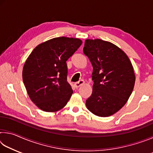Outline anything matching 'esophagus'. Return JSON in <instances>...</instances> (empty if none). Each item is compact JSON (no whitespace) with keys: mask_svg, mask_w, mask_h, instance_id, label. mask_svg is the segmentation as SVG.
I'll return each instance as SVG.
<instances>
[{"mask_svg":"<svg viewBox=\"0 0 153 153\" xmlns=\"http://www.w3.org/2000/svg\"><path fill=\"white\" fill-rule=\"evenodd\" d=\"M84 84V81L83 79H80V80H79L78 82H76L75 83V86H76V88H79V86H81L82 85H83Z\"/></svg>","mask_w":153,"mask_h":153,"instance_id":"obj_1","label":"esophagus"}]
</instances>
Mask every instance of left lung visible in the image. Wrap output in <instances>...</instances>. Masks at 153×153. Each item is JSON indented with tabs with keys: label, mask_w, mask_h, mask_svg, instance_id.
Here are the masks:
<instances>
[{
	"label": "left lung",
	"mask_w": 153,
	"mask_h": 153,
	"mask_svg": "<svg viewBox=\"0 0 153 153\" xmlns=\"http://www.w3.org/2000/svg\"><path fill=\"white\" fill-rule=\"evenodd\" d=\"M84 53L92 65V94L88 109L99 117L117 113L128 101L135 84V74L126 54L113 43L100 39L85 41Z\"/></svg>",
	"instance_id": "obj_1"
}]
</instances>
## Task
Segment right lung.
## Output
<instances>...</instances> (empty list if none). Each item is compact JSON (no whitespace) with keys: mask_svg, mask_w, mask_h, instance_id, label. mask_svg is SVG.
<instances>
[{"mask_svg":"<svg viewBox=\"0 0 153 153\" xmlns=\"http://www.w3.org/2000/svg\"><path fill=\"white\" fill-rule=\"evenodd\" d=\"M82 44L78 38L58 37L38 45L23 68L30 99L41 110L56 112L67 105L73 90L67 81L66 61Z\"/></svg>","mask_w":153,"mask_h":153,"instance_id":"1","label":"right lung"}]
</instances>
